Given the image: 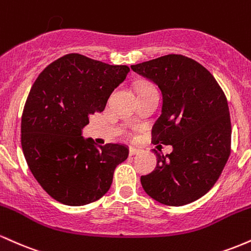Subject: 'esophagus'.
I'll use <instances>...</instances> for the list:
<instances>
[{
  "mask_svg": "<svg viewBox=\"0 0 251 251\" xmlns=\"http://www.w3.org/2000/svg\"><path fill=\"white\" fill-rule=\"evenodd\" d=\"M138 152H139V150L138 149H135V148H129V155H134L135 153H138Z\"/></svg>",
  "mask_w": 251,
  "mask_h": 251,
  "instance_id": "34e87169",
  "label": "esophagus"
}]
</instances>
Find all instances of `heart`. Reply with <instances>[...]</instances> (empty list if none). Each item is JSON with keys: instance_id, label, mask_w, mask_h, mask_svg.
<instances>
[{"instance_id": "obj_1", "label": "heart", "mask_w": 251, "mask_h": 251, "mask_svg": "<svg viewBox=\"0 0 251 251\" xmlns=\"http://www.w3.org/2000/svg\"><path fill=\"white\" fill-rule=\"evenodd\" d=\"M148 87H150V86H145V87H143V88H148ZM143 88H142V89H143Z\"/></svg>"}]
</instances>
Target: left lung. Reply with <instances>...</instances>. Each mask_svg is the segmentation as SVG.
Wrapping results in <instances>:
<instances>
[{
  "instance_id": "1",
  "label": "left lung",
  "mask_w": 251,
  "mask_h": 251,
  "mask_svg": "<svg viewBox=\"0 0 251 251\" xmlns=\"http://www.w3.org/2000/svg\"><path fill=\"white\" fill-rule=\"evenodd\" d=\"M131 68L162 91V114L152 128V143L172 145L164 155L153 150L157 166L142 176L150 197L170 206L197 201L223 171L231 149V123L224 92L195 60L169 54Z\"/></svg>"
}]
</instances>
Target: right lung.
<instances>
[{"label": "right lung", "mask_w": 251, "mask_h": 251, "mask_svg": "<svg viewBox=\"0 0 251 251\" xmlns=\"http://www.w3.org/2000/svg\"><path fill=\"white\" fill-rule=\"evenodd\" d=\"M128 72L72 53L48 65L31 86L21 120L22 151L37 183L60 203L79 206L101 198L117 165L127 159V146H97L81 134Z\"/></svg>", "instance_id": "1"}]
</instances>
